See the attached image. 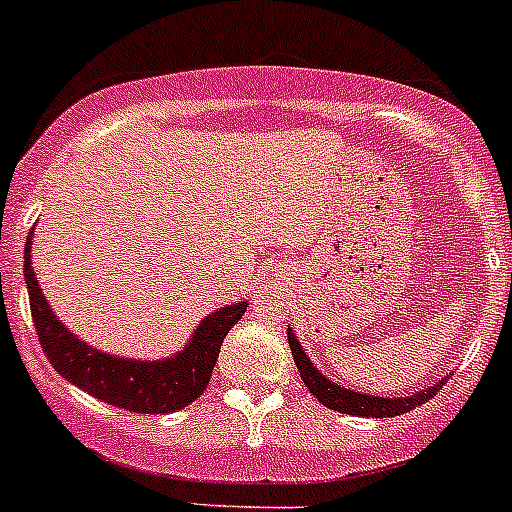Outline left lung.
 Masks as SVG:
<instances>
[{
  "mask_svg": "<svg viewBox=\"0 0 512 512\" xmlns=\"http://www.w3.org/2000/svg\"><path fill=\"white\" fill-rule=\"evenodd\" d=\"M289 338V348H292V356H295V364L300 369V377L305 382L307 390L315 395V400L323 402L325 408L338 410V413L346 415H361V418H395V415L410 413L418 405H425V402L431 400L438 390H441V384H446V379L436 382L433 387H425L423 392H415L410 397H372V395H359L354 390H343L338 387L336 382H330L325 379L323 374L310 364V359L305 356L302 346L297 343L295 333L287 330Z\"/></svg>",
  "mask_w": 512,
  "mask_h": 512,
  "instance_id": "1",
  "label": "left lung"
}]
</instances>
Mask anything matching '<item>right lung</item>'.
<instances>
[{
	"instance_id": "obj_1",
	"label": "right lung",
	"mask_w": 512,
	"mask_h": 512,
	"mask_svg": "<svg viewBox=\"0 0 512 512\" xmlns=\"http://www.w3.org/2000/svg\"><path fill=\"white\" fill-rule=\"evenodd\" d=\"M30 243H33V233L27 235L25 243V284L27 295H30L35 333L40 338V348L63 379H69L71 384L107 405L148 415L176 413L207 390L220 346H223L228 330L243 318L248 302H235V305L207 315L189 346L174 359H117V356L102 354L97 348L81 343L53 315L40 292L33 266H30Z\"/></svg>"
}]
</instances>
